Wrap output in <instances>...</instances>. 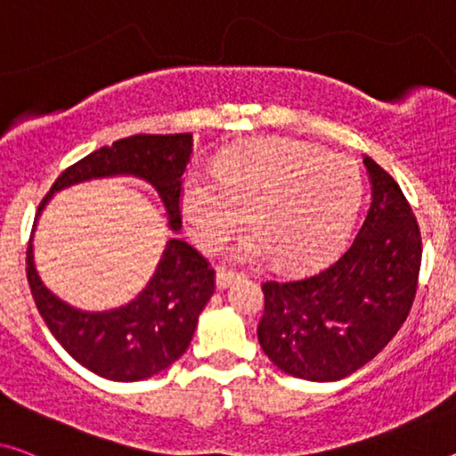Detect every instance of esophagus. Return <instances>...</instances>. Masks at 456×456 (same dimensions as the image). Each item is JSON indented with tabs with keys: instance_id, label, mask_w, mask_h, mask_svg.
Instances as JSON below:
<instances>
[{
	"instance_id": "obj_1",
	"label": "esophagus",
	"mask_w": 456,
	"mask_h": 456,
	"mask_svg": "<svg viewBox=\"0 0 456 456\" xmlns=\"http://www.w3.org/2000/svg\"><path fill=\"white\" fill-rule=\"evenodd\" d=\"M237 278H241V274L240 272H233V270H227V268H219L216 270V289L219 290H223V289H227L231 282H235Z\"/></svg>"
}]
</instances>
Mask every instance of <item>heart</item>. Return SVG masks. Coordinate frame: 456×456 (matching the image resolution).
Segmentation results:
<instances>
[{
	"label": "heart",
	"instance_id": "1",
	"mask_svg": "<svg viewBox=\"0 0 456 456\" xmlns=\"http://www.w3.org/2000/svg\"><path fill=\"white\" fill-rule=\"evenodd\" d=\"M362 199L356 163L297 141L237 147L215 172L194 169L182 190V213L194 240L216 249L246 225L256 235L237 248L240 260L278 266L317 260L354 221ZM248 216H245V213Z\"/></svg>",
	"mask_w": 456,
	"mask_h": 456
}]
</instances>
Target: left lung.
Instances as JSON below:
<instances>
[{
  "label": "left lung",
  "instance_id": "8db88e82",
  "mask_svg": "<svg viewBox=\"0 0 456 456\" xmlns=\"http://www.w3.org/2000/svg\"><path fill=\"white\" fill-rule=\"evenodd\" d=\"M370 207L328 268L262 284V350L278 369L330 383L370 362L402 328L418 289L422 235L397 182L369 155Z\"/></svg>",
  "mask_w": 456,
  "mask_h": 456
}]
</instances>
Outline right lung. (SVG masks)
<instances>
[{
  "instance_id": "right-lung-1",
  "label": "right lung",
  "mask_w": 456,
  "mask_h": 456,
  "mask_svg": "<svg viewBox=\"0 0 456 456\" xmlns=\"http://www.w3.org/2000/svg\"><path fill=\"white\" fill-rule=\"evenodd\" d=\"M192 153V134H133L86 155L54 182L38 216L59 190L81 182L133 175L158 192L167 227L178 233L182 175ZM32 229V237H34ZM32 237L26 274L40 317L54 339L87 370L118 383H134L166 370L188 350L196 323L215 293V270L184 240L172 237L147 287L120 307L84 311L59 298L40 281Z\"/></svg>"
}]
</instances>
